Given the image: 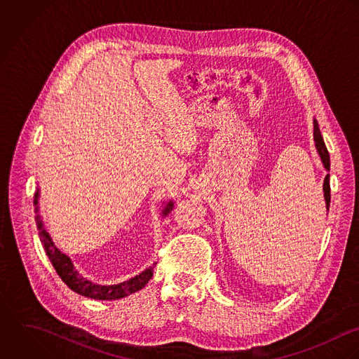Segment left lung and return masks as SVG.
I'll return each instance as SVG.
<instances>
[{
  "instance_id": "left-lung-1",
  "label": "left lung",
  "mask_w": 359,
  "mask_h": 359,
  "mask_svg": "<svg viewBox=\"0 0 359 359\" xmlns=\"http://www.w3.org/2000/svg\"><path fill=\"white\" fill-rule=\"evenodd\" d=\"M313 139H315V145H316V149L322 158V162H323V166L329 170L330 169V158H329V151L323 142V137L320 135V130H319V126H318V122L313 121ZM323 193H325V201H326V208H329L330 205V183H329V175H326L325 177V183H323Z\"/></svg>"
}]
</instances>
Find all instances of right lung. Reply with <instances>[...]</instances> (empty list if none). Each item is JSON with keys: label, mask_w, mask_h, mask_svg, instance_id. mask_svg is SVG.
Segmentation results:
<instances>
[{"label": "right lung", "mask_w": 359, "mask_h": 359, "mask_svg": "<svg viewBox=\"0 0 359 359\" xmlns=\"http://www.w3.org/2000/svg\"><path fill=\"white\" fill-rule=\"evenodd\" d=\"M39 191L34 194V204L37 205L39 203ZM173 204L169 203L166 205L165 214H168L172 210ZM39 210L36 208V212ZM37 227L40 230V240L44 244V250L53 264V266L55 268L57 273L60 275V278L62 279V282H65V285L73 290L74 292L88 297V298H94V299H118V298H123L128 297L139 290H142L148 280L152 278V269L154 266H149L148 269H145L140 275L119 283V285H112V286H100V285H93L91 282L83 279L73 268L71 258L67 257L65 254H62L53 243L51 237L48 236V233L43 229V223L40 220V216L37 215ZM155 265V264H154Z\"/></svg>", "instance_id": "1"}]
</instances>
